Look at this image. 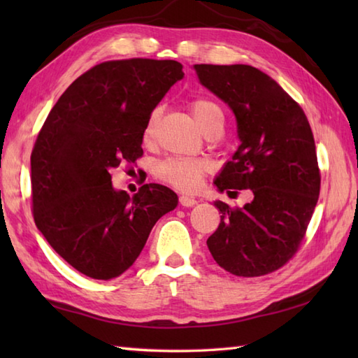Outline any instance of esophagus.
<instances>
[{
    "label": "esophagus",
    "mask_w": 358,
    "mask_h": 358,
    "mask_svg": "<svg viewBox=\"0 0 358 358\" xmlns=\"http://www.w3.org/2000/svg\"><path fill=\"white\" fill-rule=\"evenodd\" d=\"M180 204L181 206L185 208H192L196 204V200L194 199V196H189V195H181L180 196Z\"/></svg>",
    "instance_id": "obj_1"
}]
</instances>
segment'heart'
<instances>
[{
    "label": "heart",
    "instance_id": "obj_1",
    "mask_svg": "<svg viewBox=\"0 0 358 358\" xmlns=\"http://www.w3.org/2000/svg\"><path fill=\"white\" fill-rule=\"evenodd\" d=\"M189 110L192 112L196 123L203 129V132L217 123L223 124V110L217 103L208 98H195L189 103ZM157 113L154 112L148 118L144 126V141L150 143L155 134ZM210 169L206 159L200 158H167L155 167V173L159 180L172 185L173 187L185 192H192L199 189L203 177Z\"/></svg>",
    "mask_w": 358,
    "mask_h": 358
}]
</instances>
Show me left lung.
I'll use <instances>...</instances> for the list:
<instances>
[{
	"label": "left lung",
	"instance_id": "obj_1",
	"mask_svg": "<svg viewBox=\"0 0 358 358\" xmlns=\"http://www.w3.org/2000/svg\"><path fill=\"white\" fill-rule=\"evenodd\" d=\"M200 83L232 109L241 144L214 181L220 192L250 189L243 208L215 201L208 238L218 266L238 277L280 269L299 250L320 194L314 135L300 104L246 64H195Z\"/></svg>",
	"mask_w": 358,
	"mask_h": 358
}]
</instances>
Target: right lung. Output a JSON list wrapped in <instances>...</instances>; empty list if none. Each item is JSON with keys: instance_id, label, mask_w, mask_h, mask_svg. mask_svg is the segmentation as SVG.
<instances>
[{"instance_id": "obj_1", "label": "right lung", "mask_w": 358, "mask_h": 358, "mask_svg": "<svg viewBox=\"0 0 358 358\" xmlns=\"http://www.w3.org/2000/svg\"><path fill=\"white\" fill-rule=\"evenodd\" d=\"M173 59L131 58L94 66L45 118L30 155L35 224L72 268L96 280L127 271L152 227L175 209L169 187L143 185L132 199L112 186V167L143 155L144 126L183 78Z\"/></svg>"}]
</instances>
